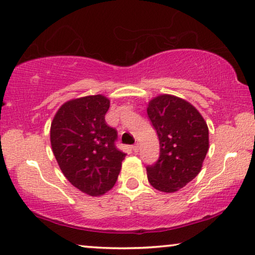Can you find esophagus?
Returning a JSON list of instances; mask_svg holds the SVG:
<instances>
[{"label": "esophagus", "instance_id": "34e87169", "mask_svg": "<svg viewBox=\"0 0 255 255\" xmlns=\"http://www.w3.org/2000/svg\"><path fill=\"white\" fill-rule=\"evenodd\" d=\"M131 150H132V151H134V152H135V153H137V152H138V150H139V144H138V143H135V144H134V145H132V146H131Z\"/></svg>", "mask_w": 255, "mask_h": 255}]
</instances>
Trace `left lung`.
Returning a JSON list of instances; mask_svg holds the SVG:
<instances>
[{
	"label": "left lung",
	"mask_w": 255,
	"mask_h": 255,
	"mask_svg": "<svg viewBox=\"0 0 255 255\" xmlns=\"http://www.w3.org/2000/svg\"><path fill=\"white\" fill-rule=\"evenodd\" d=\"M147 117L159 138L158 160L146 166L154 189L175 192L198 175L208 151V128L200 113L172 95H161L147 106Z\"/></svg>",
	"instance_id": "obj_1"
}]
</instances>
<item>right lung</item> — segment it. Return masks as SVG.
I'll use <instances>...</instances> for the list:
<instances>
[{"label": "right lung", "instance_id": "obj_1", "mask_svg": "<svg viewBox=\"0 0 255 255\" xmlns=\"http://www.w3.org/2000/svg\"><path fill=\"white\" fill-rule=\"evenodd\" d=\"M110 101L102 95L62 105L52 120L51 147L62 172L75 188L102 196L113 188L126 153L116 146L118 132L105 123Z\"/></svg>", "mask_w": 255, "mask_h": 255}]
</instances>
